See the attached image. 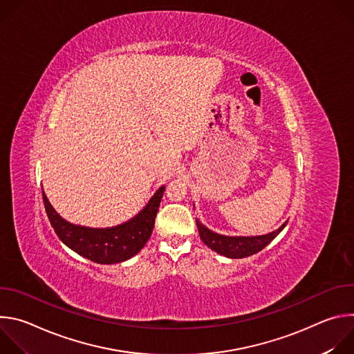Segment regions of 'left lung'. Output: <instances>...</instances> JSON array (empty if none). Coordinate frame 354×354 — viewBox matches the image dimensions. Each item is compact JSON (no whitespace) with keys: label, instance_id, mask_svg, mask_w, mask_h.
I'll list each match as a JSON object with an SVG mask.
<instances>
[{"label":"left lung","instance_id":"8db88e82","mask_svg":"<svg viewBox=\"0 0 354 354\" xmlns=\"http://www.w3.org/2000/svg\"><path fill=\"white\" fill-rule=\"evenodd\" d=\"M287 224V223H286ZM286 224H283L279 230L268 234V235H262V236H224V235H218L210 230H207L206 227H203L201 224L197 223V228H198V234H200V239L203 241L209 248H212L213 250H216L217 254L224 255L227 258H246L257 254V252L262 250L272 239L276 238V235L286 227Z\"/></svg>","mask_w":354,"mask_h":354}]
</instances>
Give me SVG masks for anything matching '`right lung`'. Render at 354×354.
Segmentation results:
<instances>
[{"instance_id": "add662e5", "label": "right lung", "mask_w": 354, "mask_h": 354, "mask_svg": "<svg viewBox=\"0 0 354 354\" xmlns=\"http://www.w3.org/2000/svg\"><path fill=\"white\" fill-rule=\"evenodd\" d=\"M165 186H161L148 201L145 209L130 221L113 228H86L63 220L48 203L43 193V203L59 238L78 255L102 265L130 259L142 249L153 232Z\"/></svg>"}]
</instances>
